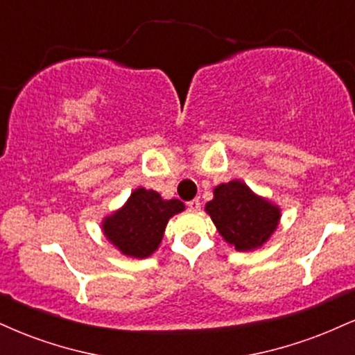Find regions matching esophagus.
I'll list each match as a JSON object with an SVG mask.
<instances>
[{
  "label": "esophagus",
  "instance_id": "obj_1",
  "mask_svg": "<svg viewBox=\"0 0 355 355\" xmlns=\"http://www.w3.org/2000/svg\"><path fill=\"white\" fill-rule=\"evenodd\" d=\"M187 207H189V210H191V211L200 210V200H198V198H195V200H190L189 203H187Z\"/></svg>",
  "mask_w": 355,
  "mask_h": 355
}]
</instances>
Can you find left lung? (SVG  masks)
Returning <instances> with one entry per match:
<instances>
[{"instance_id":"1","label":"left lung","mask_w":355,"mask_h":355,"mask_svg":"<svg viewBox=\"0 0 355 355\" xmlns=\"http://www.w3.org/2000/svg\"><path fill=\"white\" fill-rule=\"evenodd\" d=\"M218 234L235 250H255L274 234L280 209L259 197L243 182L232 180L215 187L214 198L205 205Z\"/></svg>"}]
</instances>
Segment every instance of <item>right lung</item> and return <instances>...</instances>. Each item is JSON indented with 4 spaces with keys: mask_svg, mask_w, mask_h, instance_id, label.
<instances>
[{
    "mask_svg": "<svg viewBox=\"0 0 355 355\" xmlns=\"http://www.w3.org/2000/svg\"><path fill=\"white\" fill-rule=\"evenodd\" d=\"M183 210L185 205L177 198L164 200L158 191L140 187L120 210L103 218L101 229L121 254L145 259L160 245L168 220Z\"/></svg>",
    "mask_w": 355,
    "mask_h": 355,
    "instance_id": "add662e5",
    "label": "right lung"
}]
</instances>
